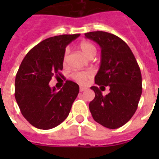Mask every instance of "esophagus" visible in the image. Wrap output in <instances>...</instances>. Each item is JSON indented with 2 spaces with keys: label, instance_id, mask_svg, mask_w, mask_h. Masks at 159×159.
<instances>
[{
  "label": "esophagus",
  "instance_id": "34e87169",
  "mask_svg": "<svg viewBox=\"0 0 159 159\" xmlns=\"http://www.w3.org/2000/svg\"><path fill=\"white\" fill-rule=\"evenodd\" d=\"M87 89V87H80V92H83Z\"/></svg>",
  "mask_w": 159,
  "mask_h": 159
}]
</instances>
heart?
<instances>
[{
    "label": "heart",
    "mask_w": 159,
    "mask_h": 159,
    "mask_svg": "<svg viewBox=\"0 0 159 159\" xmlns=\"http://www.w3.org/2000/svg\"><path fill=\"white\" fill-rule=\"evenodd\" d=\"M79 48L82 53L86 56V57H89L92 55H95L97 53V48L95 47L93 43H90V42H82L80 43ZM67 55H68V49H66L63 55V62H66L67 58ZM92 76V71H80V72H75L72 74V78L76 80L77 82L80 83H84L88 78Z\"/></svg>",
    "instance_id": "b5f03b06"
}]
</instances>
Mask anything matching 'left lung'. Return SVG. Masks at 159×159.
<instances>
[{"mask_svg":"<svg viewBox=\"0 0 159 159\" xmlns=\"http://www.w3.org/2000/svg\"><path fill=\"white\" fill-rule=\"evenodd\" d=\"M86 38L97 42L102 49L101 66L95 83L110 87L106 96L92 87L95 98L89 109L95 121L108 129H117L135 113L142 94V76L134 55L127 43L113 34L94 31ZM105 88V87H103Z\"/></svg>","mask_w":159,"mask_h":159,"instance_id":"1","label":"left lung"}]
</instances>
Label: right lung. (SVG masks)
Masks as SVG:
<instances>
[{
	"label": "right lung",
	"instance_id": "right-lung-1",
	"mask_svg": "<svg viewBox=\"0 0 159 159\" xmlns=\"http://www.w3.org/2000/svg\"><path fill=\"white\" fill-rule=\"evenodd\" d=\"M77 34L46 39L24 57L16 73L15 97L21 114L29 123L40 129H49L62 123L69 114L79 92V86L66 81L57 92L49 87L53 76H62L65 48Z\"/></svg>",
	"mask_w": 159,
	"mask_h": 159
}]
</instances>
